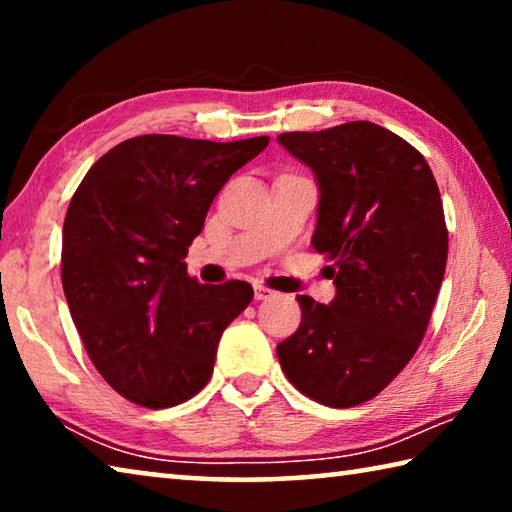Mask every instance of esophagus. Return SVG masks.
I'll return each mask as SVG.
<instances>
[{"label": "esophagus", "instance_id": "34e87169", "mask_svg": "<svg viewBox=\"0 0 512 512\" xmlns=\"http://www.w3.org/2000/svg\"><path fill=\"white\" fill-rule=\"evenodd\" d=\"M273 296H275L273 289L264 287V284H255V300H268V298H273Z\"/></svg>", "mask_w": 512, "mask_h": 512}]
</instances>
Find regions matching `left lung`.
I'll use <instances>...</instances> for the list:
<instances>
[{
  "label": "left lung",
  "instance_id": "left-lung-1",
  "mask_svg": "<svg viewBox=\"0 0 512 512\" xmlns=\"http://www.w3.org/2000/svg\"><path fill=\"white\" fill-rule=\"evenodd\" d=\"M316 173L311 246L332 259L336 298L298 296L296 334L277 345L284 375L332 409L372 400L429 327L447 264V225L424 155L372 121L277 135Z\"/></svg>",
  "mask_w": 512,
  "mask_h": 512
}]
</instances>
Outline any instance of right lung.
<instances>
[{"label": "right lung", "mask_w": 512, "mask_h": 512, "mask_svg": "<svg viewBox=\"0 0 512 512\" xmlns=\"http://www.w3.org/2000/svg\"><path fill=\"white\" fill-rule=\"evenodd\" d=\"M266 144L131 137L92 164L69 201V314L94 368L133 404L169 409L201 391L223 329L253 300L248 282L198 284L185 257L214 196Z\"/></svg>", "instance_id": "1"}]
</instances>
